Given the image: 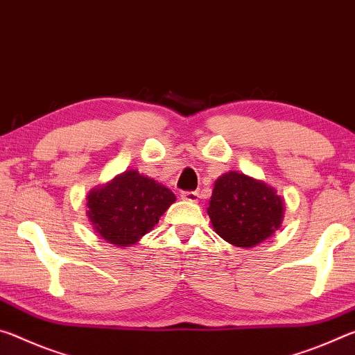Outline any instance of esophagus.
I'll list each match as a JSON object with an SVG mask.
<instances>
[{
  "label": "esophagus",
  "instance_id": "1",
  "mask_svg": "<svg viewBox=\"0 0 355 355\" xmlns=\"http://www.w3.org/2000/svg\"><path fill=\"white\" fill-rule=\"evenodd\" d=\"M181 196H182V200H185V201H190V202H196L198 201V198H200V193L198 191H182L181 193Z\"/></svg>",
  "mask_w": 355,
  "mask_h": 355
}]
</instances>
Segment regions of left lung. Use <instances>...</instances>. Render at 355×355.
Segmentation results:
<instances>
[{"instance_id": "8db88e82", "label": "left lung", "mask_w": 355, "mask_h": 355, "mask_svg": "<svg viewBox=\"0 0 355 355\" xmlns=\"http://www.w3.org/2000/svg\"><path fill=\"white\" fill-rule=\"evenodd\" d=\"M207 214L222 239L247 248L280 228L283 200L264 182L230 171L216 181Z\"/></svg>"}]
</instances>
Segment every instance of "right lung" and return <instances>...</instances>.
<instances>
[{"instance_id":"obj_1","label":"right lung","mask_w":355,"mask_h":355,"mask_svg":"<svg viewBox=\"0 0 355 355\" xmlns=\"http://www.w3.org/2000/svg\"><path fill=\"white\" fill-rule=\"evenodd\" d=\"M170 189L130 170L91 190L88 217L97 234L118 247H129L153 230L173 202Z\"/></svg>"}]
</instances>
